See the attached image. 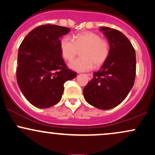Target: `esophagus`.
Wrapping results in <instances>:
<instances>
[{"label":"esophagus","instance_id":"obj_1","mask_svg":"<svg viewBox=\"0 0 155 155\" xmlns=\"http://www.w3.org/2000/svg\"><path fill=\"white\" fill-rule=\"evenodd\" d=\"M86 76H88V79H92V74H86Z\"/></svg>","mask_w":155,"mask_h":155}]
</instances>
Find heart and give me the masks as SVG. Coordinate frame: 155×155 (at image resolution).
Listing matches in <instances>:
<instances>
[{
	"instance_id": "1",
	"label": "heart",
	"mask_w": 155,
	"mask_h": 155,
	"mask_svg": "<svg viewBox=\"0 0 155 155\" xmlns=\"http://www.w3.org/2000/svg\"><path fill=\"white\" fill-rule=\"evenodd\" d=\"M60 49L63 58L71 61L81 50V58L69 64V67L76 71H87L93 68L102 65L108 58L110 44L107 39L101 38L100 35L92 31H85L73 37L64 36L60 39Z\"/></svg>"
}]
</instances>
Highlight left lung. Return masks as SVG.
Returning a JSON list of instances; mask_svg holds the SVG:
<instances>
[{"mask_svg":"<svg viewBox=\"0 0 155 155\" xmlns=\"http://www.w3.org/2000/svg\"><path fill=\"white\" fill-rule=\"evenodd\" d=\"M110 44L108 58L83 90L89 104L107 110L120 104L134 84L136 51L129 39L116 29L101 27Z\"/></svg>","mask_w":155,"mask_h":155,"instance_id":"8db88e82","label":"left lung"}]
</instances>
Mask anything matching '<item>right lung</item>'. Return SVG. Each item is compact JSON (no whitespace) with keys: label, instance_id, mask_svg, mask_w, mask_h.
<instances>
[{"label":"right lung","instance_id":"1","mask_svg":"<svg viewBox=\"0 0 155 155\" xmlns=\"http://www.w3.org/2000/svg\"><path fill=\"white\" fill-rule=\"evenodd\" d=\"M70 31L56 25H40L32 30L19 46L17 84L35 107L47 108L58 104L64 83L76 76L77 74L67 67L60 49V37Z\"/></svg>","mask_w":155,"mask_h":155}]
</instances>
